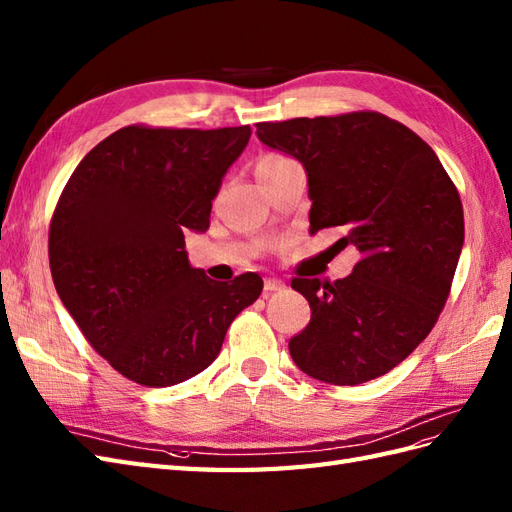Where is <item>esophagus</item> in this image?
I'll return each mask as SVG.
<instances>
[{
    "mask_svg": "<svg viewBox=\"0 0 512 512\" xmlns=\"http://www.w3.org/2000/svg\"><path fill=\"white\" fill-rule=\"evenodd\" d=\"M286 284L282 280H275V278H269L265 280V290L267 293H275V290H282Z\"/></svg>",
    "mask_w": 512,
    "mask_h": 512,
    "instance_id": "obj_1",
    "label": "esophagus"
}]
</instances>
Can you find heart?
<instances>
[{
  "instance_id": "1",
  "label": "heart",
  "mask_w": 512,
  "mask_h": 512,
  "mask_svg": "<svg viewBox=\"0 0 512 512\" xmlns=\"http://www.w3.org/2000/svg\"><path fill=\"white\" fill-rule=\"evenodd\" d=\"M282 161H286V157H280V155H267V157H262V159L258 161L256 168H271V165H278V163H282Z\"/></svg>"
}]
</instances>
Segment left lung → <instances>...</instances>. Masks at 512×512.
Masks as SVG:
<instances>
[{"instance_id": "1", "label": "left lung", "mask_w": 512, "mask_h": 512, "mask_svg": "<svg viewBox=\"0 0 512 512\" xmlns=\"http://www.w3.org/2000/svg\"><path fill=\"white\" fill-rule=\"evenodd\" d=\"M256 135L306 170L310 234L342 228L362 254L344 280H293L312 316L290 357L331 385L385 375L446 306L465 239L457 187L422 137L377 112L258 122Z\"/></svg>"}]
</instances>
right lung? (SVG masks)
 Returning a JSON list of instances; mask_svg holds the SVG:
<instances>
[{"mask_svg": "<svg viewBox=\"0 0 512 512\" xmlns=\"http://www.w3.org/2000/svg\"><path fill=\"white\" fill-rule=\"evenodd\" d=\"M250 135L247 124L124 127L81 159L55 206V290L94 351L135 383L170 388L209 368L260 295V275L215 282L185 250L187 232L209 228L211 202Z\"/></svg>", "mask_w": 512, "mask_h": 512, "instance_id": "add662e5", "label": "right lung"}]
</instances>
